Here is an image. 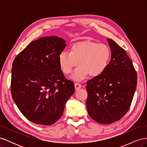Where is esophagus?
<instances>
[{"label":"esophagus","mask_w":147,"mask_h":147,"mask_svg":"<svg viewBox=\"0 0 147 147\" xmlns=\"http://www.w3.org/2000/svg\"><path fill=\"white\" fill-rule=\"evenodd\" d=\"M82 87V85L78 83H75V90L77 91L79 89H80Z\"/></svg>","instance_id":"1"}]
</instances>
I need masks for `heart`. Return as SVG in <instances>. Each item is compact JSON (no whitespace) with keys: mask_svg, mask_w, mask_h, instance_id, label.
Listing matches in <instances>:
<instances>
[{"mask_svg":"<svg viewBox=\"0 0 147 147\" xmlns=\"http://www.w3.org/2000/svg\"><path fill=\"white\" fill-rule=\"evenodd\" d=\"M112 53L108 45L90 40L74 43L70 52H61L58 57L61 69L69 75L78 64L72 78L82 80L89 74L95 77L103 73L110 63Z\"/></svg>","mask_w":147,"mask_h":147,"instance_id":"b5f03b06","label":"heart"}]
</instances>
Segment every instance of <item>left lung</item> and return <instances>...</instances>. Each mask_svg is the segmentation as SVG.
Here are the masks:
<instances>
[{
  "label": "left lung",
  "mask_w": 147,
  "mask_h": 147,
  "mask_svg": "<svg viewBox=\"0 0 147 147\" xmlns=\"http://www.w3.org/2000/svg\"><path fill=\"white\" fill-rule=\"evenodd\" d=\"M112 58L101 75L86 83L88 113L97 123L110 124L124 117L131 105L137 86V75L125 50L107 39Z\"/></svg>",
  "instance_id": "left-lung-1"
}]
</instances>
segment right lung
Segmentation results:
<instances>
[{
  "mask_svg": "<svg viewBox=\"0 0 147 147\" xmlns=\"http://www.w3.org/2000/svg\"><path fill=\"white\" fill-rule=\"evenodd\" d=\"M65 42L56 36L39 38L13 62L12 98L31 122L47 126L56 123L75 91L74 83L65 78L59 64Z\"/></svg>",
  "mask_w": 147,
  "mask_h": 147,
  "instance_id": "1",
  "label": "right lung"
}]
</instances>
